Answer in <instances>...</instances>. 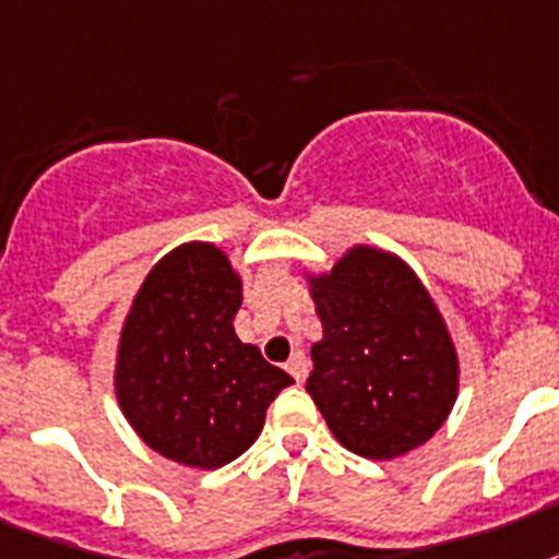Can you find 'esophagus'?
Segmentation results:
<instances>
[{
    "instance_id": "1",
    "label": "esophagus",
    "mask_w": 559,
    "mask_h": 559,
    "mask_svg": "<svg viewBox=\"0 0 559 559\" xmlns=\"http://www.w3.org/2000/svg\"><path fill=\"white\" fill-rule=\"evenodd\" d=\"M287 370L295 382H304L307 379V356L304 353H293V358L287 361Z\"/></svg>"
}]
</instances>
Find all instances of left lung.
I'll list each match as a JSON object with an SVG mask.
<instances>
[{"mask_svg":"<svg viewBox=\"0 0 559 559\" xmlns=\"http://www.w3.org/2000/svg\"><path fill=\"white\" fill-rule=\"evenodd\" d=\"M324 338L307 393L347 451L396 460L428 442L456 399L460 361L437 304L411 266L356 247L312 278Z\"/></svg>","mask_w":559,"mask_h":559,"instance_id":"1","label":"left lung"}]
</instances>
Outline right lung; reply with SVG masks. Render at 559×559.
I'll use <instances>...</instances> for the list:
<instances>
[{"mask_svg":"<svg viewBox=\"0 0 559 559\" xmlns=\"http://www.w3.org/2000/svg\"><path fill=\"white\" fill-rule=\"evenodd\" d=\"M240 278L212 243L171 249L143 281L122 326L117 402L140 439L189 468L238 460L289 388L255 344L235 335Z\"/></svg>","mask_w":559,"mask_h":559,"instance_id":"right-lung-1","label":"right lung"}]
</instances>
